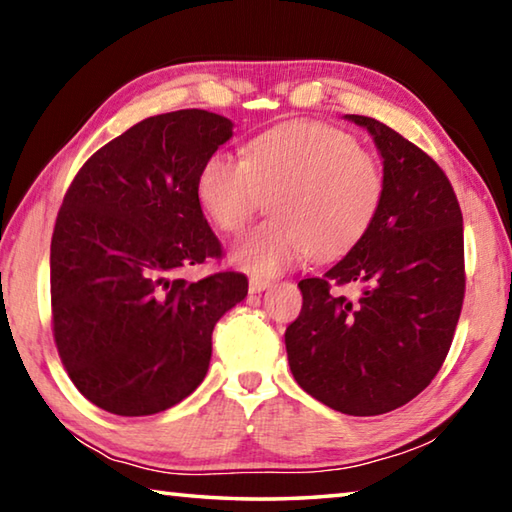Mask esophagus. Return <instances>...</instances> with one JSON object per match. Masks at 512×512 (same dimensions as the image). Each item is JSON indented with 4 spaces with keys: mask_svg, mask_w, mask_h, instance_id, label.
Listing matches in <instances>:
<instances>
[{
    "mask_svg": "<svg viewBox=\"0 0 512 512\" xmlns=\"http://www.w3.org/2000/svg\"><path fill=\"white\" fill-rule=\"evenodd\" d=\"M268 287H271V282H268V280H257V277H253V280H250V284H248L250 293H262Z\"/></svg>",
    "mask_w": 512,
    "mask_h": 512,
    "instance_id": "1",
    "label": "esophagus"
}]
</instances>
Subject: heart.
<instances>
[{
  "label": "heart",
  "mask_w": 512,
  "mask_h": 512,
  "mask_svg": "<svg viewBox=\"0 0 512 512\" xmlns=\"http://www.w3.org/2000/svg\"><path fill=\"white\" fill-rule=\"evenodd\" d=\"M196 198L221 232H239L268 201L273 216L232 246L230 262L273 277L309 253L332 259L359 244L381 207L384 171L341 128L293 121L250 140L244 158L210 155Z\"/></svg>",
  "instance_id": "obj_1"
}]
</instances>
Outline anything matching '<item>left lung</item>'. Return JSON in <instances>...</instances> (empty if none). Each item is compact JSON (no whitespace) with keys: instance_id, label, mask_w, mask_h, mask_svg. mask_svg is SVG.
<instances>
[{"instance_id":"1","label":"left lung","mask_w":512,"mask_h":512,"mask_svg":"<svg viewBox=\"0 0 512 512\" xmlns=\"http://www.w3.org/2000/svg\"><path fill=\"white\" fill-rule=\"evenodd\" d=\"M366 128L384 160V198L370 230L323 277L300 280L302 309L284 334L293 379L334 411L400 409L443 366L465 293L463 214L443 169L381 121ZM359 283V299L332 297Z\"/></svg>"}]
</instances>
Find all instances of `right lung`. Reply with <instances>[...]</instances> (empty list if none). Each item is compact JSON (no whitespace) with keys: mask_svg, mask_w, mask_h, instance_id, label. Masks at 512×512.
I'll list each match as a JSON object with an SVG mask.
<instances>
[{"mask_svg":"<svg viewBox=\"0 0 512 512\" xmlns=\"http://www.w3.org/2000/svg\"><path fill=\"white\" fill-rule=\"evenodd\" d=\"M232 126L196 108L142 119L67 189L49 259L54 339L69 379L103 411L137 418L192 395L214 325L246 298L235 271L171 277L221 255L196 178Z\"/></svg>","mask_w":512,"mask_h":512,"instance_id":"add662e5","label":"right lung"}]
</instances>
